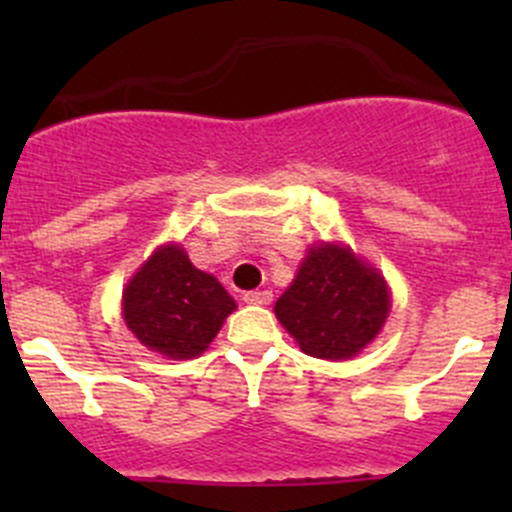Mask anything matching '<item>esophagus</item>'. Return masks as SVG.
I'll return each instance as SVG.
<instances>
[{"label": "esophagus", "mask_w": 512, "mask_h": 512, "mask_svg": "<svg viewBox=\"0 0 512 512\" xmlns=\"http://www.w3.org/2000/svg\"><path fill=\"white\" fill-rule=\"evenodd\" d=\"M242 299H245L247 304H270L272 292H267V289H252V292L242 294Z\"/></svg>", "instance_id": "1"}]
</instances>
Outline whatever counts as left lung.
Returning a JSON list of instances; mask_svg holds the SVG:
<instances>
[{"instance_id": "left-lung-1", "label": "left lung", "mask_w": 512, "mask_h": 512, "mask_svg": "<svg viewBox=\"0 0 512 512\" xmlns=\"http://www.w3.org/2000/svg\"><path fill=\"white\" fill-rule=\"evenodd\" d=\"M275 314L304 354L349 359L384 327L389 292L384 277L347 247L309 250L297 280L277 299Z\"/></svg>"}]
</instances>
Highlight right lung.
<instances>
[{"label": "right lung", "mask_w": 512, "mask_h": 512, "mask_svg": "<svg viewBox=\"0 0 512 512\" xmlns=\"http://www.w3.org/2000/svg\"><path fill=\"white\" fill-rule=\"evenodd\" d=\"M232 309L235 299L225 287L193 267L178 245L158 250L123 292L128 329L170 359L203 354Z\"/></svg>", "instance_id": "add662e5"}]
</instances>
